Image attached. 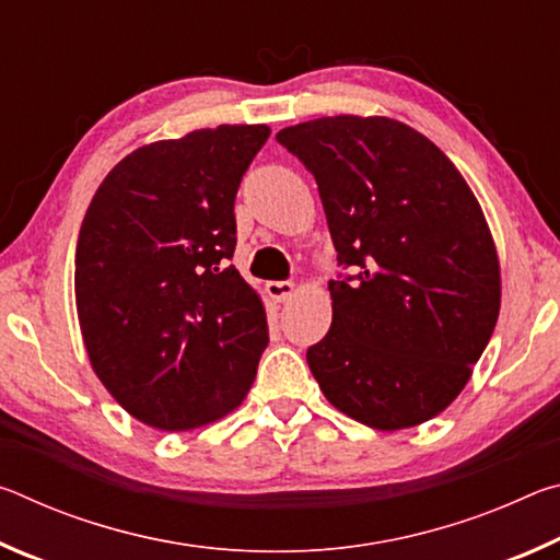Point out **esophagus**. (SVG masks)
<instances>
[{
	"mask_svg": "<svg viewBox=\"0 0 560 560\" xmlns=\"http://www.w3.org/2000/svg\"><path fill=\"white\" fill-rule=\"evenodd\" d=\"M293 291H296V287H293L291 281H269L267 283V293L277 303L289 301L293 296Z\"/></svg>",
	"mask_w": 560,
	"mask_h": 560,
	"instance_id": "1",
	"label": "esophagus"
}]
</instances>
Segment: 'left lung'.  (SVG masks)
I'll use <instances>...</instances> for the list:
<instances>
[{"label": "left lung", "mask_w": 560, "mask_h": 560, "mask_svg": "<svg viewBox=\"0 0 560 560\" xmlns=\"http://www.w3.org/2000/svg\"><path fill=\"white\" fill-rule=\"evenodd\" d=\"M316 177L340 267L306 360L326 400L373 430L440 415L494 334L497 246L452 160L400 120L316 118L277 132Z\"/></svg>", "instance_id": "left-lung-1"}]
</instances>
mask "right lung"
Returning <instances> with one entry per match:
<instances>
[{"label":"right lung","instance_id":"right-lung-1","mask_svg":"<svg viewBox=\"0 0 560 560\" xmlns=\"http://www.w3.org/2000/svg\"><path fill=\"white\" fill-rule=\"evenodd\" d=\"M269 132L202 128L132 150L83 217V343L106 390L150 428L185 432L222 420L257 377L267 314L230 259L236 189Z\"/></svg>","mask_w":560,"mask_h":560}]
</instances>
